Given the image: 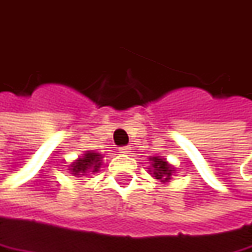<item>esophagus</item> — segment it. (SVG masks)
Wrapping results in <instances>:
<instances>
[{
	"mask_svg": "<svg viewBox=\"0 0 252 252\" xmlns=\"http://www.w3.org/2000/svg\"><path fill=\"white\" fill-rule=\"evenodd\" d=\"M120 152L124 154V155H128V154H131V147H121L120 148Z\"/></svg>",
	"mask_w": 252,
	"mask_h": 252,
	"instance_id": "esophagus-1",
	"label": "esophagus"
}]
</instances>
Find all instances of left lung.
Listing matches in <instances>:
<instances>
[{
    "mask_svg": "<svg viewBox=\"0 0 252 252\" xmlns=\"http://www.w3.org/2000/svg\"><path fill=\"white\" fill-rule=\"evenodd\" d=\"M148 173L154 179H158L160 183L168 185L172 181V176H175L176 169L165 158H162V157H151L149 158Z\"/></svg>",
    "mask_w": 252,
    "mask_h": 252,
    "instance_id": "8db88e82",
    "label": "left lung"
}]
</instances>
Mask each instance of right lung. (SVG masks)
<instances>
[{
    "instance_id": "add662e5",
    "label": "right lung",
    "mask_w": 252,
    "mask_h": 252,
    "mask_svg": "<svg viewBox=\"0 0 252 252\" xmlns=\"http://www.w3.org/2000/svg\"><path fill=\"white\" fill-rule=\"evenodd\" d=\"M103 159L104 155L95 152V151H86L83 155H80L77 159H74L70 165L67 166L69 172L71 173V176L76 178H93L92 175L100 172V168L103 165Z\"/></svg>"
}]
</instances>
